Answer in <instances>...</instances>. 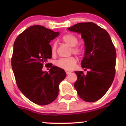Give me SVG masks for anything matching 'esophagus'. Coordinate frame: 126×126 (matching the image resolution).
I'll return each mask as SVG.
<instances>
[{"label":"esophagus","mask_w":126,"mask_h":126,"mask_svg":"<svg viewBox=\"0 0 126 126\" xmlns=\"http://www.w3.org/2000/svg\"><path fill=\"white\" fill-rule=\"evenodd\" d=\"M66 72V74L68 75V74H71V71H65Z\"/></svg>","instance_id":"1"}]
</instances>
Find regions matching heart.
Returning <instances> with one entry per match:
<instances>
[{
  "instance_id": "obj_1",
  "label": "heart",
  "mask_w": 126,
  "mask_h": 126,
  "mask_svg": "<svg viewBox=\"0 0 126 126\" xmlns=\"http://www.w3.org/2000/svg\"><path fill=\"white\" fill-rule=\"evenodd\" d=\"M62 41L64 43L71 47V52L75 55H80L83 53V49L81 47L78 46L79 39L75 35L72 34H66L62 38ZM57 44L54 43L51 46V53L52 55H55L57 53ZM77 63V60L74 57H70L68 58H60L56 62L55 64L57 66L66 70H71L74 68Z\"/></svg>"
}]
</instances>
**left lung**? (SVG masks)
I'll return each mask as SVG.
<instances>
[{
	"instance_id": "left-lung-1",
	"label": "left lung",
	"mask_w": 126,
	"mask_h": 126,
	"mask_svg": "<svg viewBox=\"0 0 126 126\" xmlns=\"http://www.w3.org/2000/svg\"><path fill=\"white\" fill-rule=\"evenodd\" d=\"M81 33L85 46L81 66L87 73L76 71L74 87L82 99L88 102L98 101L107 93L115 76L116 52L109 33L93 22H81L68 28Z\"/></svg>"
}]
</instances>
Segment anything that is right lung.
I'll return each instance as SVG.
<instances>
[{"instance_id": "add662e5", "label": "right lung", "mask_w": 126, "mask_h": 126, "mask_svg": "<svg viewBox=\"0 0 126 126\" xmlns=\"http://www.w3.org/2000/svg\"><path fill=\"white\" fill-rule=\"evenodd\" d=\"M58 35L41 25H33L19 34L14 43L11 66L16 84L36 104L47 105L55 100L60 83L66 77L63 69L47 63L52 58L49 43ZM44 65H49V73L42 70Z\"/></svg>"}]
</instances>
